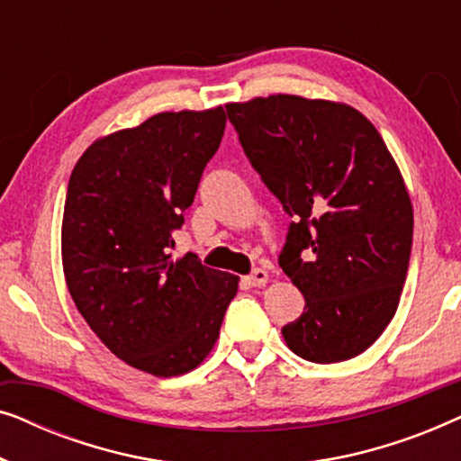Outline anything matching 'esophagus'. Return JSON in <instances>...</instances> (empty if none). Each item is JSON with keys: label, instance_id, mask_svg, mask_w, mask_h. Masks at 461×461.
I'll return each instance as SVG.
<instances>
[{"label": "esophagus", "instance_id": "34e87169", "mask_svg": "<svg viewBox=\"0 0 461 461\" xmlns=\"http://www.w3.org/2000/svg\"><path fill=\"white\" fill-rule=\"evenodd\" d=\"M245 281H248L249 285L260 287V285H264V283L268 281V273L264 268H256V270H251V275Z\"/></svg>", "mask_w": 461, "mask_h": 461}]
</instances>
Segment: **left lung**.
Here are the masks:
<instances>
[{
    "mask_svg": "<svg viewBox=\"0 0 461 461\" xmlns=\"http://www.w3.org/2000/svg\"><path fill=\"white\" fill-rule=\"evenodd\" d=\"M226 113L292 218L279 267L306 306L281 330L287 346L312 363L361 355L394 317L413 245L411 201L393 155L348 104L276 94Z\"/></svg>",
    "mask_w": 461,
    "mask_h": 461,
    "instance_id": "left-lung-1",
    "label": "left lung"
}]
</instances>
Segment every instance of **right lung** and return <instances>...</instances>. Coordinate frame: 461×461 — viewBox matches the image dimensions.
<instances>
[{
  "instance_id": "obj_1",
  "label": "right lung",
  "mask_w": 461,
  "mask_h": 461,
  "mask_svg": "<svg viewBox=\"0 0 461 461\" xmlns=\"http://www.w3.org/2000/svg\"><path fill=\"white\" fill-rule=\"evenodd\" d=\"M226 113H159L94 142L68 180L62 268L68 294L113 355L157 377L197 367L216 344L237 276L197 254L172 260Z\"/></svg>"
}]
</instances>
